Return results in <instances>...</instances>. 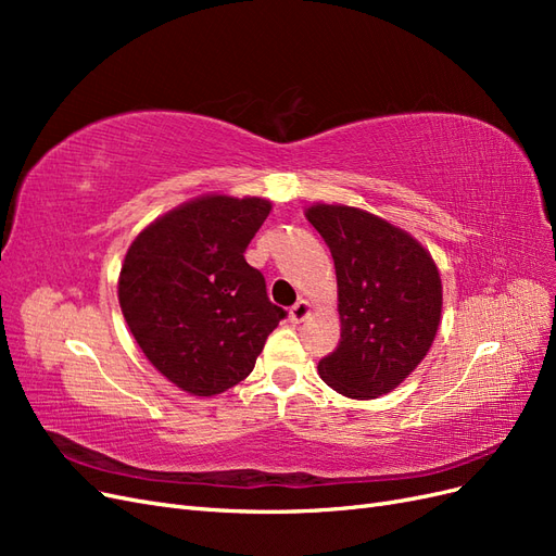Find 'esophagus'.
Returning a JSON list of instances; mask_svg holds the SVG:
<instances>
[{"mask_svg":"<svg viewBox=\"0 0 556 556\" xmlns=\"http://www.w3.org/2000/svg\"><path fill=\"white\" fill-rule=\"evenodd\" d=\"M308 313H311V304L306 299H299L296 304L290 308V319L294 325H299V323H304V319L308 317Z\"/></svg>","mask_w":556,"mask_h":556,"instance_id":"1","label":"esophagus"}]
</instances>
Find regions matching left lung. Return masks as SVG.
<instances>
[{
  "mask_svg": "<svg viewBox=\"0 0 556 556\" xmlns=\"http://www.w3.org/2000/svg\"><path fill=\"white\" fill-rule=\"evenodd\" d=\"M331 250L341 341L319 359L331 390L378 399L427 357L441 325L443 285L429 250L382 217L341 204L306 208Z\"/></svg>",
  "mask_w": 556,
  "mask_h": 556,
  "instance_id": "left-lung-1",
  "label": "left lung"
}]
</instances>
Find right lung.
<instances>
[{
  "instance_id": "add662e5",
  "label": "right lung",
  "mask_w": 556,
  "mask_h": 556,
  "mask_svg": "<svg viewBox=\"0 0 556 556\" xmlns=\"http://www.w3.org/2000/svg\"><path fill=\"white\" fill-rule=\"evenodd\" d=\"M271 213L260 197L204 194L131 241L117 299L148 362L182 392L213 396L250 376L288 315L243 252Z\"/></svg>"
}]
</instances>
